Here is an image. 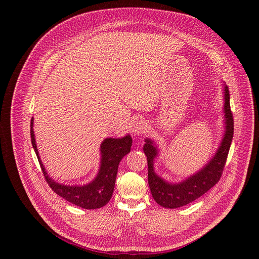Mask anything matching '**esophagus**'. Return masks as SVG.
Listing matches in <instances>:
<instances>
[{"label": "esophagus", "instance_id": "34e87169", "mask_svg": "<svg viewBox=\"0 0 259 259\" xmlns=\"http://www.w3.org/2000/svg\"><path fill=\"white\" fill-rule=\"evenodd\" d=\"M146 131H147V124H146V122L143 121V120H139V121H137V122L133 125L132 133H133L135 136H140V135L144 134Z\"/></svg>", "mask_w": 259, "mask_h": 259}]
</instances>
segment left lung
Returning a JSON list of instances; mask_svg holds the SVG:
<instances>
[{
	"mask_svg": "<svg viewBox=\"0 0 259 259\" xmlns=\"http://www.w3.org/2000/svg\"><path fill=\"white\" fill-rule=\"evenodd\" d=\"M224 86V114L225 131L218 149L212 158L199 171L179 182H169L155 171V160L159 157V147L152 138H145L143 152L146 156L147 179L154 200L162 207L175 209L197 200L213 188L223 174L234 135V119L230 105V92Z\"/></svg>",
	"mask_w": 259,
	"mask_h": 259,
	"instance_id": "1",
	"label": "left lung"
}]
</instances>
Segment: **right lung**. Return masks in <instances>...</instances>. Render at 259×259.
Masks as SVG:
<instances>
[{"mask_svg": "<svg viewBox=\"0 0 259 259\" xmlns=\"http://www.w3.org/2000/svg\"><path fill=\"white\" fill-rule=\"evenodd\" d=\"M30 138L45 179L53 192L69 203L84 209H98L109 202L114 193L119 164L121 160L130 153L132 145V137L130 134L120 138L107 137L103 139L100 144L99 169L94 179L89 183L81 184V186L80 184L78 186L77 184L76 186H67V184L55 181L47 173L35 143L33 118H31L30 121Z\"/></svg>", "mask_w": 259, "mask_h": 259, "instance_id": "obj_1", "label": "right lung"}]
</instances>
